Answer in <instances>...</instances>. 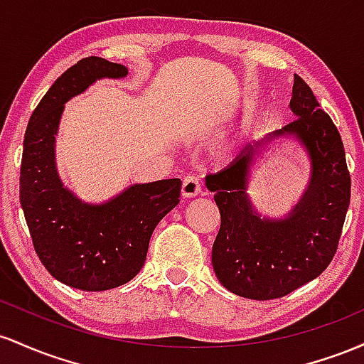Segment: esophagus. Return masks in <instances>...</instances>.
<instances>
[{
	"label": "esophagus",
	"instance_id": "esophagus-1",
	"mask_svg": "<svg viewBox=\"0 0 364 364\" xmlns=\"http://www.w3.org/2000/svg\"><path fill=\"white\" fill-rule=\"evenodd\" d=\"M202 191V186H200V181L195 176H186L183 179V188H181V195L185 198H193Z\"/></svg>",
	"mask_w": 364,
	"mask_h": 364
}]
</instances>
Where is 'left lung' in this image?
Here are the masks:
<instances>
[{"label": "left lung", "instance_id": "obj_1", "mask_svg": "<svg viewBox=\"0 0 364 364\" xmlns=\"http://www.w3.org/2000/svg\"><path fill=\"white\" fill-rule=\"evenodd\" d=\"M289 107L294 121L250 144L228 168L205 179L220 212V229L212 246L214 272L228 291L258 301L282 298L327 269L350 202L339 129L298 75ZM281 136H292L307 149L312 176L290 214L269 220L251 205L247 183L256 159Z\"/></svg>", "mask_w": 364, "mask_h": 364}]
</instances>
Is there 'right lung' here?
Listing matches in <instances>:
<instances>
[{
  "label": "right lung",
  "mask_w": 364,
  "mask_h": 364,
  "mask_svg": "<svg viewBox=\"0 0 364 364\" xmlns=\"http://www.w3.org/2000/svg\"><path fill=\"white\" fill-rule=\"evenodd\" d=\"M128 68L83 58L46 92L28 119L20 168V203L36 253L54 279L82 291H107L132 281L144 267L156 225L179 203L181 179L132 185L109 202L85 203L60 179L54 161L65 102L101 78Z\"/></svg>",
  "instance_id": "right-lung-1"
}]
</instances>
